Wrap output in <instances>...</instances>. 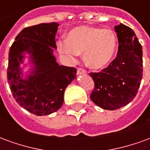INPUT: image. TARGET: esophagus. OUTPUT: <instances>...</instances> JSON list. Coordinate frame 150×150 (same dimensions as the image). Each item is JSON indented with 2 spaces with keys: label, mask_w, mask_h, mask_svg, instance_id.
I'll return each instance as SVG.
<instances>
[{
  "label": "esophagus",
  "mask_w": 150,
  "mask_h": 150,
  "mask_svg": "<svg viewBox=\"0 0 150 150\" xmlns=\"http://www.w3.org/2000/svg\"><path fill=\"white\" fill-rule=\"evenodd\" d=\"M85 73H86V71H85L84 69L81 68V67H79L77 69V75H83V74H85Z\"/></svg>",
  "instance_id": "esophagus-1"
}]
</instances>
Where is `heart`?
Instances as JSON below:
<instances>
[{
	"instance_id": "b5f03b06",
	"label": "heart",
	"mask_w": 150,
	"mask_h": 150,
	"mask_svg": "<svg viewBox=\"0 0 150 150\" xmlns=\"http://www.w3.org/2000/svg\"><path fill=\"white\" fill-rule=\"evenodd\" d=\"M59 51L68 62H75L83 53L86 64L93 69H100L109 63L117 46L115 33L110 29L94 26H79L69 32L67 40L58 43Z\"/></svg>"
}]
</instances>
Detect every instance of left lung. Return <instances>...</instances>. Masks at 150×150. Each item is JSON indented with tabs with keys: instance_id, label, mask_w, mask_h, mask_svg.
Returning <instances> with one entry per match:
<instances>
[{
	"instance_id": "obj_1",
	"label": "left lung",
	"mask_w": 150,
	"mask_h": 150,
	"mask_svg": "<svg viewBox=\"0 0 150 150\" xmlns=\"http://www.w3.org/2000/svg\"><path fill=\"white\" fill-rule=\"evenodd\" d=\"M115 31L119 42L116 59L100 72L90 73L95 83L90 98L106 110L129 104L137 94L143 75L142 46L134 31L121 23Z\"/></svg>"
}]
</instances>
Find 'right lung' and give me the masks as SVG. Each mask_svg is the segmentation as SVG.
<instances>
[{"instance_id": "obj_1", "label": "right lung", "mask_w": 150, "mask_h": 150, "mask_svg": "<svg viewBox=\"0 0 150 150\" xmlns=\"http://www.w3.org/2000/svg\"><path fill=\"white\" fill-rule=\"evenodd\" d=\"M59 24L42 23L26 27L18 34L8 52L7 79L13 98L21 107L36 116L58 111L63 104L67 87L76 78V69L60 66L53 54ZM24 52L34 65L23 79L20 63Z\"/></svg>"}]
</instances>
